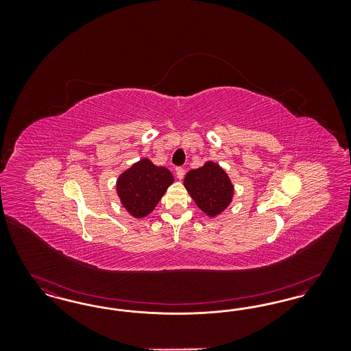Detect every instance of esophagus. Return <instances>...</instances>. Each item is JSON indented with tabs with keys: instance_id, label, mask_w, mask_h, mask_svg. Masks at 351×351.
Returning <instances> with one entry per match:
<instances>
[{
	"instance_id": "obj_1",
	"label": "esophagus",
	"mask_w": 351,
	"mask_h": 351,
	"mask_svg": "<svg viewBox=\"0 0 351 351\" xmlns=\"http://www.w3.org/2000/svg\"><path fill=\"white\" fill-rule=\"evenodd\" d=\"M176 176H178V179H183L184 175H185V169L183 167H176Z\"/></svg>"
}]
</instances>
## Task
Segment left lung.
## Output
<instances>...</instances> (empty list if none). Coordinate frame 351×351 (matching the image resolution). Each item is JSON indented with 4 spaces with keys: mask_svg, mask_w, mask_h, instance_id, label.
<instances>
[{
    "mask_svg": "<svg viewBox=\"0 0 351 351\" xmlns=\"http://www.w3.org/2000/svg\"><path fill=\"white\" fill-rule=\"evenodd\" d=\"M184 185L196 205L210 217L219 215L232 202V182L225 171L213 162L191 169L184 179Z\"/></svg>",
    "mask_w": 351,
    "mask_h": 351,
    "instance_id": "1",
    "label": "left lung"
}]
</instances>
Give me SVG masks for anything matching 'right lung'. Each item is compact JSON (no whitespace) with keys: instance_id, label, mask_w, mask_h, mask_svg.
<instances>
[{"instance_id":"add662e5","label":"right lung","mask_w":351,"mask_h":351,"mask_svg":"<svg viewBox=\"0 0 351 351\" xmlns=\"http://www.w3.org/2000/svg\"><path fill=\"white\" fill-rule=\"evenodd\" d=\"M172 183L173 176L167 168L142 159L118 178L117 193L128 212L142 218L150 215Z\"/></svg>"}]
</instances>
